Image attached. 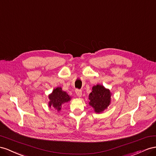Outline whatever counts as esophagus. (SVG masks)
Here are the masks:
<instances>
[{"label": "esophagus", "instance_id": "esophagus-1", "mask_svg": "<svg viewBox=\"0 0 156 156\" xmlns=\"http://www.w3.org/2000/svg\"><path fill=\"white\" fill-rule=\"evenodd\" d=\"M76 95L78 97H81L82 95V90H76Z\"/></svg>", "mask_w": 156, "mask_h": 156}]
</instances>
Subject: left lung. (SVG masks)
Masks as SVG:
<instances>
[{
	"mask_svg": "<svg viewBox=\"0 0 156 156\" xmlns=\"http://www.w3.org/2000/svg\"><path fill=\"white\" fill-rule=\"evenodd\" d=\"M111 96L112 93L109 89H106L103 85L97 84L93 86L91 92L89 95V105L95 113H102L110 105Z\"/></svg>",
	"mask_w": 156,
	"mask_h": 156,
	"instance_id": "left-lung-1",
	"label": "left lung"
}]
</instances>
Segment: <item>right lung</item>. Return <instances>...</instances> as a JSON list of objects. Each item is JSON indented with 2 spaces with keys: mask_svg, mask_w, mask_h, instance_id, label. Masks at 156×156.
Instances as JSON below:
<instances>
[{
  "mask_svg": "<svg viewBox=\"0 0 156 156\" xmlns=\"http://www.w3.org/2000/svg\"><path fill=\"white\" fill-rule=\"evenodd\" d=\"M48 98L50 100L48 102V106L50 108L53 107L55 108L57 112H59L61 110L62 105L71 100V97L66 91L62 90L61 87L55 88L52 93L49 94Z\"/></svg>",
  "mask_w": 156,
  "mask_h": 156,
  "instance_id": "right-lung-1",
  "label": "right lung"
}]
</instances>
